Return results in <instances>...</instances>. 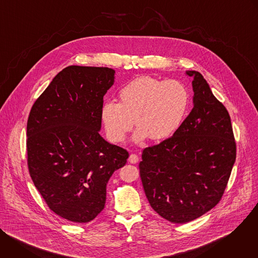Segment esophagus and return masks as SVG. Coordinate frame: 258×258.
<instances>
[{
  "mask_svg": "<svg viewBox=\"0 0 258 258\" xmlns=\"http://www.w3.org/2000/svg\"><path fill=\"white\" fill-rule=\"evenodd\" d=\"M138 161H139L138 155H136V154H131V155H130V157H128V162H130V163L135 164V163H137Z\"/></svg>",
  "mask_w": 258,
  "mask_h": 258,
  "instance_id": "1",
  "label": "esophagus"
}]
</instances>
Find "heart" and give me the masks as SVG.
Listing matches in <instances>:
<instances>
[{
  "label": "heart",
  "mask_w": 258,
  "mask_h": 258,
  "mask_svg": "<svg viewBox=\"0 0 258 258\" xmlns=\"http://www.w3.org/2000/svg\"><path fill=\"white\" fill-rule=\"evenodd\" d=\"M188 87L176 80L140 77L118 92V103L107 101L101 107V119L108 137L120 143L138 127L135 142L150 139L160 142L170 138L181 125L190 107Z\"/></svg>",
  "instance_id": "heart-1"
}]
</instances>
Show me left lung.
I'll return each mask as SVG.
<instances>
[{"instance_id":"obj_1","label":"left lung","mask_w":258,"mask_h":258,"mask_svg":"<svg viewBox=\"0 0 258 258\" xmlns=\"http://www.w3.org/2000/svg\"><path fill=\"white\" fill-rule=\"evenodd\" d=\"M192 78L194 107L172 137L143 150L139 164L151 207L173 224H186L222 199L236 160L228 110L198 71Z\"/></svg>"}]
</instances>
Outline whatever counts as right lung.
<instances>
[{
	"label": "right lung",
	"instance_id": "obj_1",
	"mask_svg": "<svg viewBox=\"0 0 258 258\" xmlns=\"http://www.w3.org/2000/svg\"><path fill=\"white\" fill-rule=\"evenodd\" d=\"M114 73L108 67L64 68L28 116L29 174L49 208L69 222L89 223L104 209L107 182L128 158L99 134L103 97Z\"/></svg>",
	"mask_w": 258,
	"mask_h": 258
}]
</instances>
